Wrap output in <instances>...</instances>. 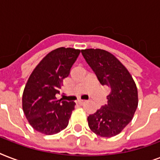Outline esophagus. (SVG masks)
Instances as JSON below:
<instances>
[{
	"label": "esophagus",
	"mask_w": 160,
	"mask_h": 160,
	"mask_svg": "<svg viewBox=\"0 0 160 160\" xmlns=\"http://www.w3.org/2000/svg\"><path fill=\"white\" fill-rule=\"evenodd\" d=\"M77 103H78V104H79V105H84V104H85V103H86V100H78V101H77Z\"/></svg>",
	"instance_id": "1"
}]
</instances>
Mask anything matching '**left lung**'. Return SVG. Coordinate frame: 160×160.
<instances>
[{
  "instance_id": "1",
  "label": "left lung",
  "mask_w": 160,
  "mask_h": 160,
  "mask_svg": "<svg viewBox=\"0 0 160 160\" xmlns=\"http://www.w3.org/2000/svg\"><path fill=\"white\" fill-rule=\"evenodd\" d=\"M81 53L100 84L110 90L107 105L88 117L89 127L101 137L115 136L131 121L138 107L135 82L125 66L109 51L85 49Z\"/></svg>"
}]
</instances>
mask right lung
I'll return each mask as SVG.
<instances>
[{"label": "right lung", "mask_w": 160, "mask_h": 160, "mask_svg": "<svg viewBox=\"0 0 160 160\" xmlns=\"http://www.w3.org/2000/svg\"><path fill=\"white\" fill-rule=\"evenodd\" d=\"M80 50L60 47L51 51L30 75L22 95V109L32 128L41 134H57L67 127L75 102L58 100L63 80L70 74Z\"/></svg>", "instance_id": "1"}]
</instances>
